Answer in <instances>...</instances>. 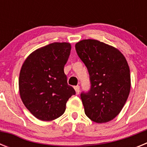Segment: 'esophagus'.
I'll use <instances>...</instances> for the list:
<instances>
[{
    "mask_svg": "<svg viewBox=\"0 0 147 147\" xmlns=\"http://www.w3.org/2000/svg\"><path fill=\"white\" fill-rule=\"evenodd\" d=\"M74 89H75V91H76V94H79L80 92V88L79 85H76V86L74 87Z\"/></svg>",
    "mask_w": 147,
    "mask_h": 147,
    "instance_id": "esophagus-1",
    "label": "esophagus"
}]
</instances>
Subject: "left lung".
<instances>
[{"mask_svg":"<svg viewBox=\"0 0 147 147\" xmlns=\"http://www.w3.org/2000/svg\"><path fill=\"white\" fill-rule=\"evenodd\" d=\"M75 48L91 83L90 91L81 94L85 115L96 123L110 121L121 112L130 91L127 59L119 49L96 40H82Z\"/></svg>","mask_w":147,"mask_h":147,"instance_id":"obj_1","label":"left lung"}]
</instances>
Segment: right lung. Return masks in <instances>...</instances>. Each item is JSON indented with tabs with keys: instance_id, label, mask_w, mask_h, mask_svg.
Returning a JSON list of instances; mask_svg holds the SVG:
<instances>
[{
	"instance_id": "add662e5",
	"label": "right lung",
	"mask_w": 147,
	"mask_h": 147,
	"mask_svg": "<svg viewBox=\"0 0 147 147\" xmlns=\"http://www.w3.org/2000/svg\"><path fill=\"white\" fill-rule=\"evenodd\" d=\"M71 45L53 42L34 51L27 57L19 76L22 102L37 119L50 121L65 113L74 89L67 85L64 73Z\"/></svg>"
}]
</instances>
